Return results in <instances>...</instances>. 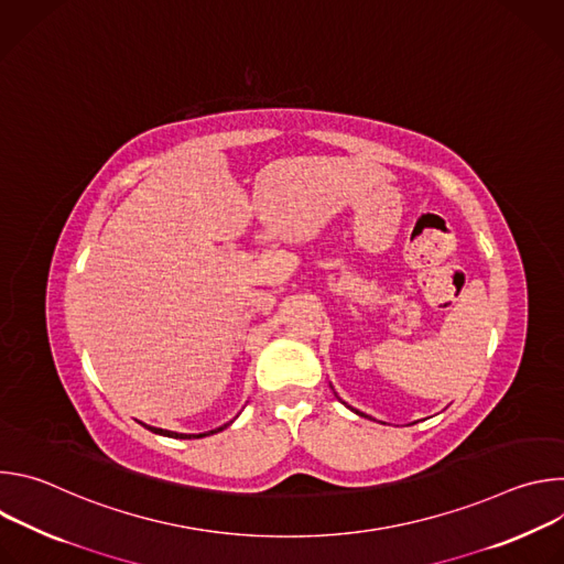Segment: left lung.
<instances>
[{"mask_svg": "<svg viewBox=\"0 0 564 564\" xmlns=\"http://www.w3.org/2000/svg\"><path fill=\"white\" fill-rule=\"evenodd\" d=\"M348 409H350V406H348ZM350 411H355V409H350ZM355 413H357L359 417H368V415H364V413H359V411H355Z\"/></svg>", "mask_w": 564, "mask_h": 564, "instance_id": "1", "label": "left lung"}]
</instances>
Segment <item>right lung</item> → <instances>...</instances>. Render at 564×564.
Segmentation results:
<instances>
[{
  "label": "right lung",
  "instance_id": "add662e5",
  "mask_svg": "<svg viewBox=\"0 0 564 564\" xmlns=\"http://www.w3.org/2000/svg\"><path fill=\"white\" fill-rule=\"evenodd\" d=\"M231 424V422H229ZM229 424H223L220 429H214V431H207V433H198V435H187V433H174V431H165V429H155V426H147L149 431H153L155 435H165V437H176V440H200V437H207V435H214L223 429H227Z\"/></svg>",
  "mask_w": 564,
  "mask_h": 564
}]
</instances>
